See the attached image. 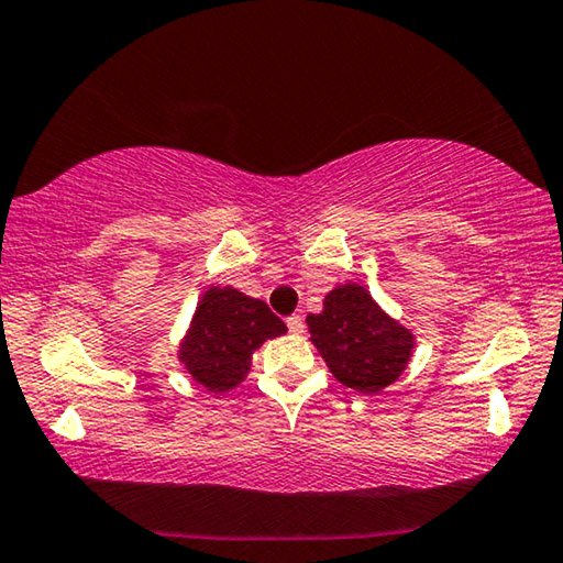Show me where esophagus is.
Instances as JSON below:
<instances>
[{
  "instance_id": "obj_1",
  "label": "esophagus",
  "mask_w": 563,
  "mask_h": 563,
  "mask_svg": "<svg viewBox=\"0 0 563 563\" xmlns=\"http://www.w3.org/2000/svg\"><path fill=\"white\" fill-rule=\"evenodd\" d=\"M287 327H289L291 334H301V331H303V319L299 314H291L287 319Z\"/></svg>"
}]
</instances>
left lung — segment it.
<instances>
[{
	"instance_id": "left-lung-1",
	"label": "left lung",
	"mask_w": 563,
	"mask_h": 563,
	"mask_svg": "<svg viewBox=\"0 0 563 563\" xmlns=\"http://www.w3.org/2000/svg\"><path fill=\"white\" fill-rule=\"evenodd\" d=\"M309 342L339 384L358 394H379L409 366L417 334L394 319L364 284H336L324 309L307 317Z\"/></svg>"
}]
</instances>
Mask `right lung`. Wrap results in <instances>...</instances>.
<instances>
[{"instance_id": "obj_1", "label": "right lung", "mask_w": 563, "mask_h": 563, "mask_svg": "<svg viewBox=\"0 0 563 563\" xmlns=\"http://www.w3.org/2000/svg\"><path fill=\"white\" fill-rule=\"evenodd\" d=\"M287 334V324L232 284L205 289L177 346V362L191 382L209 394H227L252 372L254 352L269 339Z\"/></svg>"}]
</instances>
